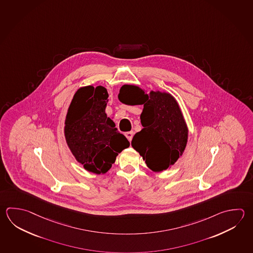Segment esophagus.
I'll return each mask as SVG.
<instances>
[{
	"label": "esophagus",
	"instance_id": "1",
	"mask_svg": "<svg viewBox=\"0 0 253 253\" xmlns=\"http://www.w3.org/2000/svg\"><path fill=\"white\" fill-rule=\"evenodd\" d=\"M124 135L126 136V138H128V140L130 142V141H131V139H132V137H133V131H128V132H125Z\"/></svg>",
	"mask_w": 253,
	"mask_h": 253
}]
</instances>
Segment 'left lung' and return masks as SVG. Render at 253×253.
Masks as SVG:
<instances>
[{"instance_id": "8db88e82", "label": "left lung", "mask_w": 253, "mask_h": 253, "mask_svg": "<svg viewBox=\"0 0 253 253\" xmlns=\"http://www.w3.org/2000/svg\"><path fill=\"white\" fill-rule=\"evenodd\" d=\"M118 98L125 105H144L140 115L143 129L134 135L131 146L146 160L148 168L162 172L174 165L188 140L186 123L175 98L160 91L148 95L131 85H124Z\"/></svg>"}]
</instances>
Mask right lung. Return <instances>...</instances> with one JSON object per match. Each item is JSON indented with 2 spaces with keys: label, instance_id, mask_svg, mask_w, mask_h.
Wrapping results in <instances>:
<instances>
[{
  "label": "right lung",
  "instance_id": "add662e5",
  "mask_svg": "<svg viewBox=\"0 0 253 253\" xmlns=\"http://www.w3.org/2000/svg\"><path fill=\"white\" fill-rule=\"evenodd\" d=\"M108 93L102 86L78 89L69 106L64 135L77 161L88 172L105 173L129 142L105 114Z\"/></svg>",
  "mask_w": 253,
  "mask_h": 253
}]
</instances>
